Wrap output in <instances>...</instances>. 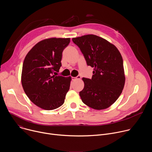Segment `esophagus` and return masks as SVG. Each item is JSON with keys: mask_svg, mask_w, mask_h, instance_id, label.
<instances>
[{"mask_svg": "<svg viewBox=\"0 0 152 152\" xmlns=\"http://www.w3.org/2000/svg\"><path fill=\"white\" fill-rule=\"evenodd\" d=\"M80 78H81L80 76L78 75V76H76V77H72V80H76V79H80Z\"/></svg>", "mask_w": 152, "mask_h": 152, "instance_id": "esophagus-1", "label": "esophagus"}]
</instances>
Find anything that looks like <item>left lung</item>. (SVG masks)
I'll return each instance as SVG.
<instances>
[{"mask_svg": "<svg viewBox=\"0 0 152 152\" xmlns=\"http://www.w3.org/2000/svg\"><path fill=\"white\" fill-rule=\"evenodd\" d=\"M88 66L94 68L91 79L83 77L84 88L79 92L83 103L94 110L110 107L123 90L125 76L122 56L109 41L95 35L73 38Z\"/></svg>", "mask_w": 152, "mask_h": 152, "instance_id": "obj_1", "label": "left lung"}]
</instances>
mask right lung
Here are the masks:
<instances>
[{"mask_svg": "<svg viewBox=\"0 0 152 152\" xmlns=\"http://www.w3.org/2000/svg\"><path fill=\"white\" fill-rule=\"evenodd\" d=\"M70 41V38L43 39L25 58L21 73L23 88L30 100L43 110H53L62 105L70 89V76L55 75L62 66V52Z\"/></svg>", "mask_w": 152, "mask_h": 152, "instance_id": "add662e5", "label": "right lung"}]
</instances>
